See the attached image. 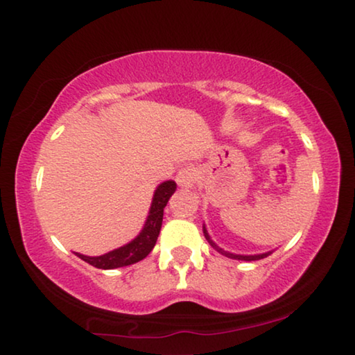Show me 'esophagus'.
<instances>
[{
	"label": "esophagus",
	"instance_id": "1",
	"mask_svg": "<svg viewBox=\"0 0 355 355\" xmlns=\"http://www.w3.org/2000/svg\"><path fill=\"white\" fill-rule=\"evenodd\" d=\"M177 183L180 184L182 188H193L196 184V171L193 167H182L180 171L177 172Z\"/></svg>",
	"mask_w": 355,
	"mask_h": 355
}]
</instances>
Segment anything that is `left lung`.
<instances>
[{"label": "left lung", "mask_w": 355, "mask_h": 355, "mask_svg": "<svg viewBox=\"0 0 355 355\" xmlns=\"http://www.w3.org/2000/svg\"><path fill=\"white\" fill-rule=\"evenodd\" d=\"M202 229H204V235H205V239H207L208 243H210V245L213 246V248H215L218 252H221L223 256L230 257V259H237V261H248V262H251V261H259V259L267 257V256H270V254H272V252H273V251H268V252H262V254H234V252H229V251H224L223 248H219V246L215 243V241L211 240L210 235H208L205 224H204V227H202Z\"/></svg>", "instance_id": "1"}]
</instances>
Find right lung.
I'll return each instance as SVG.
<instances>
[{
	"label": "right lung",
	"instance_id": "right-lung-1",
	"mask_svg": "<svg viewBox=\"0 0 355 355\" xmlns=\"http://www.w3.org/2000/svg\"><path fill=\"white\" fill-rule=\"evenodd\" d=\"M177 183L173 180H167V182L161 183L159 187L155 189L153 200H151V207L145 221L142 230L134 240L129 243L120 246V248L112 250L105 252L103 256H85L80 252H76L77 257L82 261L88 262L89 266L103 268V270H112L118 267H126L131 263H136L150 254V251L155 248L157 235L162 226V215H164V208L167 205L168 199L175 193Z\"/></svg>",
	"mask_w": 355,
	"mask_h": 355
}]
</instances>
